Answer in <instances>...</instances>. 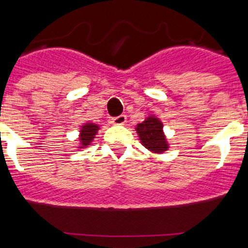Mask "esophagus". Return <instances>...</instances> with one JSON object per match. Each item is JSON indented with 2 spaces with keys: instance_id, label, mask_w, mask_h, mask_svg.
Here are the masks:
<instances>
[{
  "instance_id": "1",
  "label": "esophagus",
  "mask_w": 248,
  "mask_h": 248,
  "mask_svg": "<svg viewBox=\"0 0 248 248\" xmlns=\"http://www.w3.org/2000/svg\"><path fill=\"white\" fill-rule=\"evenodd\" d=\"M110 123L111 124H114V125H124V124L126 123V115L122 114V115H119V117L111 118Z\"/></svg>"
}]
</instances>
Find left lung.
Segmentation results:
<instances>
[{
	"mask_svg": "<svg viewBox=\"0 0 248 248\" xmlns=\"http://www.w3.org/2000/svg\"><path fill=\"white\" fill-rule=\"evenodd\" d=\"M135 131L141 145L151 153L163 154L169 150L168 139L164 133V124L154 114H150L144 122L137 124Z\"/></svg>",
	"mask_w": 248,
	"mask_h": 248,
	"instance_id": "8db88e82",
	"label": "left lung"
}]
</instances>
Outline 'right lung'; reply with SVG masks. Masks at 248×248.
Here are the masks:
<instances>
[{"label":"right lung","instance_id":"1","mask_svg":"<svg viewBox=\"0 0 248 248\" xmlns=\"http://www.w3.org/2000/svg\"><path fill=\"white\" fill-rule=\"evenodd\" d=\"M100 129V126L95 123L87 122L84 124L80 125L79 129V137H78V149H84L87 146H89L92 144L94 139H95V135L98 134V130Z\"/></svg>","mask_w":248,"mask_h":248}]
</instances>
